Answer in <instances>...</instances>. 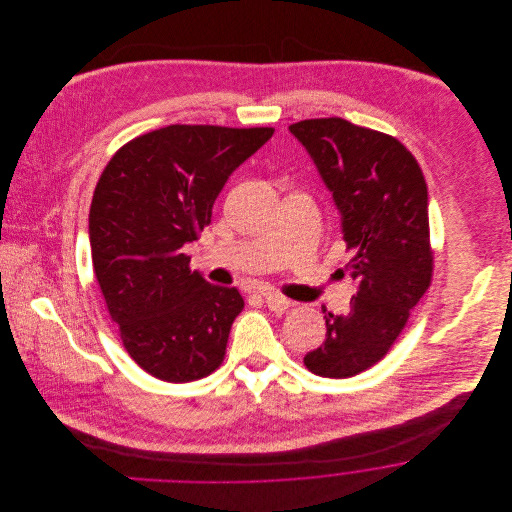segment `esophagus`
<instances>
[{"label":"esophagus","instance_id":"obj_1","mask_svg":"<svg viewBox=\"0 0 512 512\" xmlns=\"http://www.w3.org/2000/svg\"><path fill=\"white\" fill-rule=\"evenodd\" d=\"M264 297H266V305H268L272 311H276V313H282V311L290 309L293 305L292 301H290L288 297H284L282 293L268 292L264 293Z\"/></svg>","mask_w":512,"mask_h":512}]
</instances>
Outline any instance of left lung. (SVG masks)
Returning a JSON list of instances; mask_svg holds the SVG:
<instances>
[{"label":"left lung","mask_w":512,"mask_h":512,"mask_svg":"<svg viewBox=\"0 0 512 512\" xmlns=\"http://www.w3.org/2000/svg\"><path fill=\"white\" fill-rule=\"evenodd\" d=\"M290 132L333 195L353 250L345 268L357 284L345 315L323 307L327 339L303 363L325 378H349L388 353L430 288L428 187L416 157L382 132L343 118L303 120Z\"/></svg>","instance_id":"obj_1"}]
</instances>
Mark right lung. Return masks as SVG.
Here are the masks:
<instances>
[{
  "label": "right lung",
  "mask_w": 512,
  "mask_h": 512,
  "mask_svg": "<svg viewBox=\"0 0 512 512\" xmlns=\"http://www.w3.org/2000/svg\"><path fill=\"white\" fill-rule=\"evenodd\" d=\"M272 134L159 128L120 147L98 179L88 215L94 274L126 351L159 380H199L224 359L244 299L191 272L183 246L211 222L232 171Z\"/></svg>",
  "instance_id": "right-lung-1"
}]
</instances>
